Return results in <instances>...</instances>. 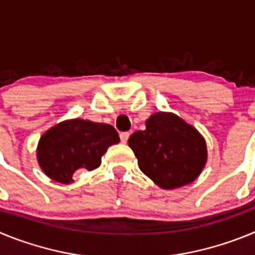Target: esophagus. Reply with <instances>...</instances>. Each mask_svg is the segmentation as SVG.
<instances>
[{"instance_id": "34e87169", "label": "esophagus", "mask_w": 255, "mask_h": 255, "mask_svg": "<svg viewBox=\"0 0 255 255\" xmlns=\"http://www.w3.org/2000/svg\"><path fill=\"white\" fill-rule=\"evenodd\" d=\"M129 136H130V132H128V131L121 132L120 134L121 141H123V143H126V141H128V139H129Z\"/></svg>"}]
</instances>
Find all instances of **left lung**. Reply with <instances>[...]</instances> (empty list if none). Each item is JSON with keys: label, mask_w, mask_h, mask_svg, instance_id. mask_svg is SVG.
<instances>
[{"label": "left lung", "mask_w": 255, "mask_h": 255, "mask_svg": "<svg viewBox=\"0 0 255 255\" xmlns=\"http://www.w3.org/2000/svg\"><path fill=\"white\" fill-rule=\"evenodd\" d=\"M128 143L138 158L139 168L163 189L193 182L206 164L202 135L173 114L152 115L145 130L135 131Z\"/></svg>", "instance_id": "8db88e82"}]
</instances>
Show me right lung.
<instances>
[{
  "label": "right lung",
  "mask_w": 255,
  "mask_h": 255,
  "mask_svg": "<svg viewBox=\"0 0 255 255\" xmlns=\"http://www.w3.org/2000/svg\"><path fill=\"white\" fill-rule=\"evenodd\" d=\"M119 141V134L108 124L82 119L64 121L40 138L38 162L52 180L70 184L75 171L100 167L107 148Z\"/></svg>",
  "instance_id": "add662e5"
}]
</instances>
